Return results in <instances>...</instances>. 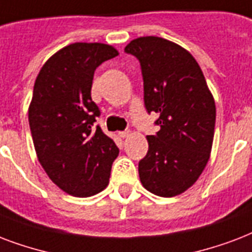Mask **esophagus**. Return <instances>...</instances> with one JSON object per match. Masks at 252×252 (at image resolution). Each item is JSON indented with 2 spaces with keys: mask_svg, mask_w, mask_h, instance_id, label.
<instances>
[{
  "mask_svg": "<svg viewBox=\"0 0 252 252\" xmlns=\"http://www.w3.org/2000/svg\"><path fill=\"white\" fill-rule=\"evenodd\" d=\"M130 134H131V132L128 131V130H126V131H120V132H118V135H120L121 138H127V136H130Z\"/></svg>",
  "mask_w": 252,
  "mask_h": 252,
  "instance_id": "obj_1",
  "label": "esophagus"
}]
</instances>
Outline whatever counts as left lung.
<instances>
[{
  "instance_id": "8db88e82",
  "label": "left lung",
  "mask_w": 252,
  "mask_h": 252,
  "mask_svg": "<svg viewBox=\"0 0 252 252\" xmlns=\"http://www.w3.org/2000/svg\"><path fill=\"white\" fill-rule=\"evenodd\" d=\"M139 60L144 106L159 118L139 161L140 183L148 192L173 197L190 188L209 160L216 104L196 59L185 48L159 36H142L125 47Z\"/></svg>"
}]
</instances>
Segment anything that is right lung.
I'll return each instance as SVG.
<instances>
[{"instance_id":"1","label":"right lung","mask_w":252,"mask_h":252,"mask_svg":"<svg viewBox=\"0 0 252 252\" xmlns=\"http://www.w3.org/2000/svg\"><path fill=\"white\" fill-rule=\"evenodd\" d=\"M118 55L104 43H73L47 60L35 80L29 124L39 163L68 194L91 197L109 184L120 150L95 118V68Z\"/></svg>"}]
</instances>
